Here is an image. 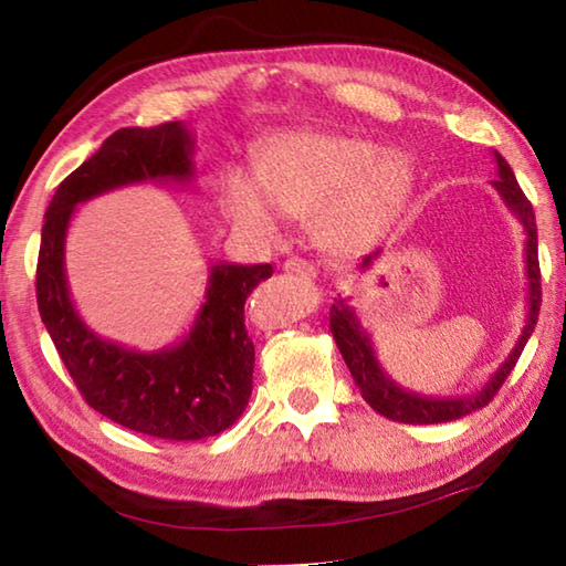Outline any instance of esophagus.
<instances>
[{"mask_svg":"<svg viewBox=\"0 0 566 566\" xmlns=\"http://www.w3.org/2000/svg\"><path fill=\"white\" fill-rule=\"evenodd\" d=\"M284 272L292 274V276H302V280H314V276H317L314 264L306 262V260H300V256H292V260H286Z\"/></svg>","mask_w":566,"mask_h":566,"instance_id":"esophagus-1","label":"esophagus"}]
</instances>
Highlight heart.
<instances>
[{
    "instance_id": "b5f03b06",
    "label": "heart",
    "mask_w": 566,
    "mask_h": 566,
    "mask_svg": "<svg viewBox=\"0 0 566 566\" xmlns=\"http://www.w3.org/2000/svg\"><path fill=\"white\" fill-rule=\"evenodd\" d=\"M415 167L401 151L352 134H290L256 159V177L232 169L219 202L237 229L274 239L282 214L310 217V234L327 252L367 247L405 207Z\"/></svg>"
}]
</instances>
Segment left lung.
<instances>
[{
  "label": "left lung",
  "instance_id": "8db88e82",
  "mask_svg": "<svg viewBox=\"0 0 566 566\" xmlns=\"http://www.w3.org/2000/svg\"><path fill=\"white\" fill-rule=\"evenodd\" d=\"M494 159H496V179L492 185L496 191H500L504 205L512 209L526 232L524 262H526V282H530L526 284V310L530 312H526V324L520 334V339L514 344L512 354L504 359L502 367L494 371L482 389L469 397H447V399L421 397V395H415V391L401 389L397 381L381 369L375 347H371L369 334L364 332L357 312H354V306L349 304L347 296H337L329 310V329L334 334V342H337L344 361H347V367L352 371L354 385L359 387L364 401H367L377 415L387 417L391 421H401V424H439V421H452L459 417H467L472 415V411L482 409L484 405H490L496 391H500V387L504 385V379L510 377V371L514 369L516 359H520L526 339L532 337L536 319H539V306H542L539 276L542 274H539V254H536L534 209L530 205V199L524 197L520 185H516L514 171L510 165H506L504 157L494 151ZM377 254L379 249L375 254L364 256L361 266H369Z\"/></svg>",
  "mask_w": 566,
  "mask_h": 566
}]
</instances>
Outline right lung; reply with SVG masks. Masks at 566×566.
I'll list each match as a JSON object with an SVG mask.
<instances>
[{
	"instance_id": "right-lung-1",
	"label": "right lung",
	"mask_w": 566,
	"mask_h": 566,
	"mask_svg": "<svg viewBox=\"0 0 566 566\" xmlns=\"http://www.w3.org/2000/svg\"><path fill=\"white\" fill-rule=\"evenodd\" d=\"M195 137L181 122L124 127L56 187L44 214L36 304L76 389L117 424L171 442L224 432L252 397L254 344L244 329V302L272 264H214L205 304L175 347L137 352L102 339L76 314L64 274V239L76 205L139 181L195 177Z\"/></svg>"
}]
</instances>
